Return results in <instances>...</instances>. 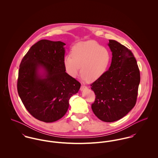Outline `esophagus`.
<instances>
[{"mask_svg":"<svg viewBox=\"0 0 158 158\" xmlns=\"http://www.w3.org/2000/svg\"><path fill=\"white\" fill-rule=\"evenodd\" d=\"M87 89V86H85V85H81V88H80V90H85V89Z\"/></svg>","mask_w":158,"mask_h":158,"instance_id":"34e87169","label":"esophagus"}]
</instances>
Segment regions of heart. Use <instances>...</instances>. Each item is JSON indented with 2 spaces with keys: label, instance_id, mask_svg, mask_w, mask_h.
Returning a JSON list of instances; mask_svg holds the SVG:
<instances>
[{
  "label": "heart",
  "instance_id": "1",
  "mask_svg": "<svg viewBox=\"0 0 158 158\" xmlns=\"http://www.w3.org/2000/svg\"><path fill=\"white\" fill-rule=\"evenodd\" d=\"M71 55L64 58L66 72L73 78L82 72L81 78L85 81H95L106 72L111 60L110 50L97 42L89 41L73 45Z\"/></svg>",
  "mask_w": 158,
  "mask_h": 158
}]
</instances>
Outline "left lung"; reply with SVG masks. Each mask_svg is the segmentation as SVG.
I'll return each instance as SVG.
<instances>
[{"instance_id":"1","label":"left lung","mask_w":158,"mask_h":158,"mask_svg":"<svg viewBox=\"0 0 158 158\" xmlns=\"http://www.w3.org/2000/svg\"><path fill=\"white\" fill-rule=\"evenodd\" d=\"M109 42L112 62L105 73L90 85L96 95L91 108L100 120L113 122L135 106L140 77L132 52L115 40Z\"/></svg>"}]
</instances>
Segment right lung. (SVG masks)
<instances>
[{
	"label": "right lung",
	"instance_id": "add662e5",
	"mask_svg": "<svg viewBox=\"0 0 158 158\" xmlns=\"http://www.w3.org/2000/svg\"><path fill=\"white\" fill-rule=\"evenodd\" d=\"M65 43L42 40L32 45L19 66L17 89L27 110L47 123L56 121L68 111L69 100L81 84L66 72ZM44 69V76L39 69Z\"/></svg>",
	"mask_w": 158,
	"mask_h": 158
}]
</instances>
